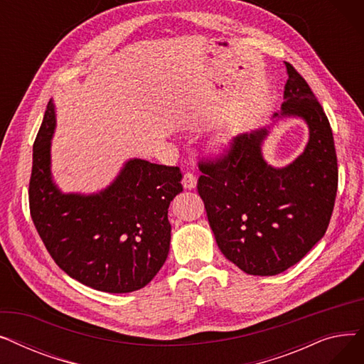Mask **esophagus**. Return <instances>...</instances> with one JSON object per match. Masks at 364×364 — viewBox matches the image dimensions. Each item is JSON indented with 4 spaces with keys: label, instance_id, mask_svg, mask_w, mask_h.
I'll list each match as a JSON object with an SVG mask.
<instances>
[{
    "label": "esophagus",
    "instance_id": "obj_1",
    "mask_svg": "<svg viewBox=\"0 0 364 364\" xmlns=\"http://www.w3.org/2000/svg\"><path fill=\"white\" fill-rule=\"evenodd\" d=\"M196 183H198V178H196V176L193 174V172H186L184 177H183L184 188H195Z\"/></svg>",
    "mask_w": 364,
    "mask_h": 364
}]
</instances>
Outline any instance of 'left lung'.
<instances>
[{
  "label": "left lung",
  "mask_w": 364,
  "mask_h": 364,
  "mask_svg": "<svg viewBox=\"0 0 364 364\" xmlns=\"http://www.w3.org/2000/svg\"><path fill=\"white\" fill-rule=\"evenodd\" d=\"M284 65L288 82L280 114L307 121L310 140L302 155L280 169L267 165L261 156L264 128L232 139L230 147L198 162V193L220 251L254 276L283 273L307 255L328 230L338 190L329 119L307 81Z\"/></svg>",
  "instance_id": "8db88e82"
}]
</instances>
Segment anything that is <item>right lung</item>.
<instances>
[{
  "label": "right lung",
  "instance_id": "add662e5",
  "mask_svg": "<svg viewBox=\"0 0 364 364\" xmlns=\"http://www.w3.org/2000/svg\"><path fill=\"white\" fill-rule=\"evenodd\" d=\"M54 124L50 102L33 143L29 180L38 235L54 262L90 288L110 294L144 288L168 257V206L183 192L180 168L134 159L99 195H62L50 176Z\"/></svg>",
  "mask_w": 364,
  "mask_h": 364
}]
</instances>
